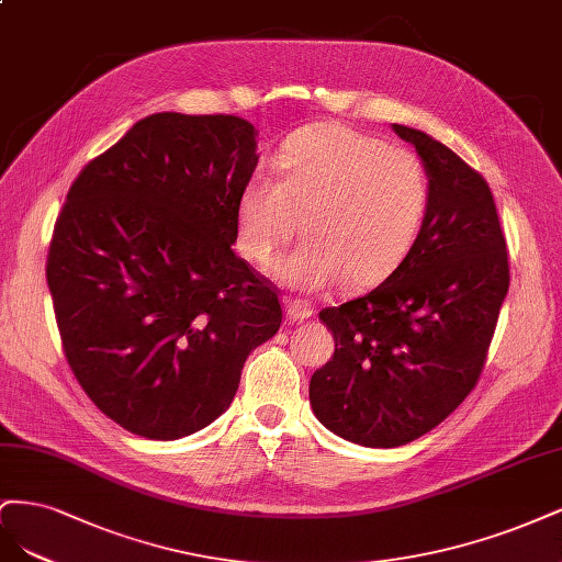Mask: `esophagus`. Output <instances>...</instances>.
<instances>
[{
    "mask_svg": "<svg viewBox=\"0 0 562 562\" xmlns=\"http://www.w3.org/2000/svg\"><path fill=\"white\" fill-rule=\"evenodd\" d=\"M284 313H286L289 322H303V319L315 315L313 307L307 305L305 301H301V299H289V301L284 303Z\"/></svg>",
    "mask_w": 562,
    "mask_h": 562,
    "instance_id": "34e87169",
    "label": "esophagus"
}]
</instances>
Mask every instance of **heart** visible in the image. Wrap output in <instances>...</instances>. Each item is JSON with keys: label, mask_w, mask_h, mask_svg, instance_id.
<instances>
[{"label": "heart", "mask_w": 562, "mask_h": 562, "mask_svg": "<svg viewBox=\"0 0 562 562\" xmlns=\"http://www.w3.org/2000/svg\"><path fill=\"white\" fill-rule=\"evenodd\" d=\"M280 182L251 175L235 205L243 257L270 266L301 231L278 278L307 292L378 284L418 240L429 203L423 160L385 139L329 121L294 133L278 156Z\"/></svg>", "instance_id": "heart-1"}]
</instances>
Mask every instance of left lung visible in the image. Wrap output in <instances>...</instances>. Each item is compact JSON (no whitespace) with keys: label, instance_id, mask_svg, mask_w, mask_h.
<instances>
[{"label":"left lung","instance_id":"left-lung-1","mask_svg":"<svg viewBox=\"0 0 562 562\" xmlns=\"http://www.w3.org/2000/svg\"><path fill=\"white\" fill-rule=\"evenodd\" d=\"M392 128L429 177L418 240L373 292L319 313L336 350L311 378L317 420L369 448L418 439L467 400L509 292V255L485 179L434 137Z\"/></svg>","mask_w":562,"mask_h":562}]
</instances>
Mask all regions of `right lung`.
I'll use <instances>...</instances> for the list:
<instances>
[{"instance_id": "add662e5", "label": "right lung", "mask_w": 562, "mask_h": 562, "mask_svg": "<svg viewBox=\"0 0 562 562\" xmlns=\"http://www.w3.org/2000/svg\"><path fill=\"white\" fill-rule=\"evenodd\" d=\"M259 162L231 114L137 121L71 184L46 280L63 350L106 418L172 441L231 406L282 322L276 284L235 257V205Z\"/></svg>"}]
</instances>
